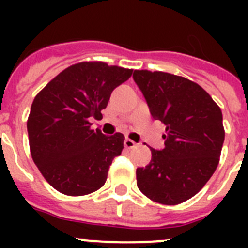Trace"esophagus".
<instances>
[{
    "label": "esophagus",
    "instance_id": "34e87169",
    "mask_svg": "<svg viewBox=\"0 0 248 248\" xmlns=\"http://www.w3.org/2000/svg\"><path fill=\"white\" fill-rule=\"evenodd\" d=\"M124 146H125L126 149H133L137 146V144H135L131 139H128V138H126V139L124 140Z\"/></svg>",
    "mask_w": 248,
    "mask_h": 248
}]
</instances>
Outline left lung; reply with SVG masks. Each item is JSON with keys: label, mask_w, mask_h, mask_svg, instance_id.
Listing matches in <instances>:
<instances>
[{"label": "left lung", "mask_w": 248, "mask_h": 248, "mask_svg": "<svg viewBox=\"0 0 248 248\" xmlns=\"http://www.w3.org/2000/svg\"><path fill=\"white\" fill-rule=\"evenodd\" d=\"M151 117L166 126L164 149L137 169V185L146 198L177 205L202 189L215 172L225 140L222 113L210 94L184 77L134 71Z\"/></svg>", "instance_id": "left-lung-1"}]
</instances>
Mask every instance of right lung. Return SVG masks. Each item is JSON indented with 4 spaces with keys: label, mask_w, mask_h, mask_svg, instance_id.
<instances>
[{
    "label": "right lung",
    "mask_w": 248,
    "mask_h": 248,
    "mask_svg": "<svg viewBox=\"0 0 248 248\" xmlns=\"http://www.w3.org/2000/svg\"><path fill=\"white\" fill-rule=\"evenodd\" d=\"M133 69L103 62L65 68L34 98L27 120L31 155L41 174L57 191L82 196L107 181L109 166L122 154L124 135L107 137L91 129L118 85Z\"/></svg>",
    "instance_id": "obj_1"
}]
</instances>
